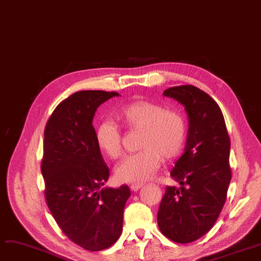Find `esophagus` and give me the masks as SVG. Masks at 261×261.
<instances>
[{
	"instance_id": "esophagus-1",
	"label": "esophagus",
	"mask_w": 261,
	"mask_h": 261,
	"mask_svg": "<svg viewBox=\"0 0 261 261\" xmlns=\"http://www.w3.org/2000/svg\"><path fill=\"white\" fill-rule=\"evenodd\" d=\"M142 187H143V184H132V185L130 186V189H131L132 191H138V190H140Z\"/></svg>"
}]
</instances>
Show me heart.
<instances>
[{"mask_svg": "<svg viewBox=\"0 0 261 261\" xmlns=\"http://www.w3.org/2000/svg\"><path fill=\"white\" fill-rule=\"evenodd\" d=\"M117 118L131 130H142V151L123 159L115 169L116 179L123 183H142L158 171L162 158L171 160L184 146L186 127L183 117L166 111L162 106L136 100L122 106ZM95 140L100 151L110 159H117L122 152L121 135L111 121H103L95 131Z\"/></svg>", "mask_w": 261, "mask_h": 261, "instance_id": "b5f03b06", "label": "heart"}]
</instances>
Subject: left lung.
I'll use <instances>...</instances> for the list:
<instances>
[{
  "label": "left lung",
  "mask_w": 261,
  "mask_h": 261,
  "mask_svg": "<svg viewBox=\"0 0 261 261\" xmlns=\"http://www.w3.org/2000/svg\"><path fill=\"white\" fill-rule=\"evenodd\" d=\"M163 95L185 108L188 132L184 153L170 172L180 187H166L158 224L170 240L189 243L206 234L222 211L231 179L230 143L221 110L208 94L180 86Z\"/></svg>",
  "instance_id": "left-lung-1"
}]
</instances>
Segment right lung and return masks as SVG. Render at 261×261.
Listing matches in <instances>:
<instances>
[{
	"label": "right lung",
	"instance_id": "add662e5",
	"mask_svg": "<svg viewBox=\"0 0 261 261\" xmlns=\"http://www.w3.org/2000/svg\"><path fill=\"white\" fill-rule=\"evenodd\" d=\"M116 92L79 91L60 102L44 130L41 171L47 206L64 234L88 251L114 244L122 231L127 185L105 187L109 167L96 145L93 118Z\"/></svg>",
	"mask_w": 261,
	"mask_h": 261
}]
</instances>
